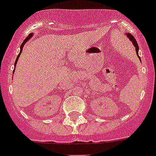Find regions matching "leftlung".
Wrapping results in <instances>:
<instances>
[{
    "instance_id": "1",
    "label": "left lung",
    "mask_w": 156,
    "mask_h": 156,
    "mask_svg": "<svg viewBox=\"0 0 156 156\" xmlns=\"http://www.w3.org/2000/svg\"><path fill=\"white\" fill-rule=\"evenodd\" d=\"M126 36H127V37L129 38V40H131V41L133 42V45H134L135 48H136V55H137V56H138V57H139V55H138L139 46H138V44H137L136 40V39H135V38L133 37V36H132V35H131L130 33H127ZM139 58H140V57H139Z\"/></svg>"
}]
</instances>
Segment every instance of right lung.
<instances>
[{
	"mask_svg": "<svg viewBox=\"0 0 156 156\" xmlns=\"http://www.w3.org/2000/svg\"><path fill=\"white\" fill-rule=\"evenodd\" d=\"M32 35H33V34H32V33L29 34V35H28V36H27V37H26V39H25V40H23V43H22L21 46H20V51L19 55H18V56H17V58H16V61H15V63H14V66H16V62H17V61H18V58H19L20 55H21V52H22V51H23V46H24V44H26V42H27V41H28V40H29L30 39H31V38L32 37ZM14 70H15V69H14ZM14 70H13V73H14Z\"/></svg>",
	"mask_w": 156,
	"mask_h": 156,
	"instance_id": "1",
	"label": "right lung"
}]
</instances>
